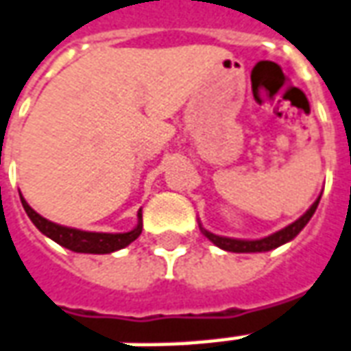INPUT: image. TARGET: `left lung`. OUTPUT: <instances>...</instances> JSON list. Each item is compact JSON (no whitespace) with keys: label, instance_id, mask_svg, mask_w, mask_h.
Segmentation results:
<instances>
[{"label":"left lung","instance_id":"8db88e82","mask_svg":"<svg viewBox=\"0 0 351 351\" xmlns=\"http://www.w3.org/2000/svg\"><path fill=\"white\" fill-rule=\"evenodd\" d=\"M319 199L313 201V205L310 209L304 213L302 217L295 220L293 224H289L287 228L283 230H279L276 234L268 235V237H262V239H254V241H247V239H232V237H222V235H215L207 232V230H203L201 228V232L205 234L207 239H210L213 243L220 247V249H224V251H230V252H266V251H271V249H276L279 245L287 243V241H291L293 237L300 234V230H302L308 222H310V218L313 217V213L317 209V205H319Z\"/></svg>","mask_w":351,"mask_h":351}]
</instances>
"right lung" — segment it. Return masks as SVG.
Instances as JSON below:
<instances>
[{"mask_svg":"<svg viewBox=\"0 0 351 351\" xmlns=\"http://www.w3.org/2000/svg\"><path fill=\"white\" fill-rule=\"evenodd\" d=\"M22 207L26 210V215L30 217L34 222V226L38 228L41 234H45L51 237L53 241L58 245H62L66 249H70L73 252H89V254H108V252L119 251L129 243H133L134 239L141 235L142 232V213L138 210V224L131 232L125 234H100V232H83V230H75V228L60 226L55 224L47 218H43L38 215L36 210L32 209L30 205L26 203L24 197H21Z\"/></svg>","mask_w":351,"mask_h":351,"instance_id":"obj_1","label":"right lung"}]
</instances>
